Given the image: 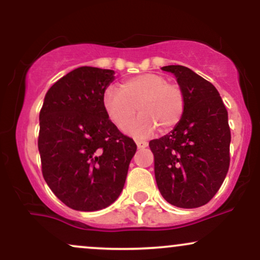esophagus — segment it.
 <instances>
[{"instance_id":"obj_1","label":"esophagus","mask_w":260,"mask_h":260,"mask_svg":"<svg viewBox=\"0 0 260 260\" xmlns=\"http://www.w3.org/2000/svg\"><path fill=\"white\" fill-rule=\"evenodd\" d=\"M136 144H137V147H138V149H144V148L148 147V142H145V140L137 139Z\"/></svg>"}]
</instances>
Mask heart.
<instances>
[{"label": "heart", "mask_w": 260, "mask_h": 260, "mask_svg": "<svg viewBox=\"0 0 260 260\" xmlns=\"http://www.w3.org/2000/svg\"><path fill=\"white\" fill-rule=\"evenodd\" d=\"M103 106L121 129L133 120L138 106L139 118L127 131L134 137H145L156 127L161 132L172 129L183 117L186 101L180 86L160 74L145 73L123 80L120 88L109 86L103 94Z\"/></svg>", "instance_id": "b5f03b06"}]
</instances>
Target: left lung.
<instances>
[{"label": "left lung", "instance_id": "obj_1", "mask_svg": "<svg viewBox=\"0 0 260 260\" xmlns=\"http://www.w3.org/2000/svg\"><path fill=\"white\" fill-rule=\"evenodd\" d=\"M183 91L186 109L171 133L149 143L155 180L166 202L198 208L216 194L230 166L228 110L216 88L184 66H165Z\"/></svg>", "mask_w": 260, "mask_h": 260}]
</instances>
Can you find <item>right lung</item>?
Listing matches in <instances>:
<instances>
[{
  "instance_id": "obj_1",
  "label": "right lung",
  "mask_w": 260,
  "mask_h": 260,
  "mask_svg": "<svg viewBox=\"0 0 260 260\" xmlns=\"http://www.w3.org/2000/svg\"><path fill=\"white\" fill-rule=\"evenodd\" d=\"M115 71L76 68L45 95L38 147L47 186L67 207L95 211L111 205L123 189L137 150L107 117L103 94Z\"/></svg>"
}]
</instances>
